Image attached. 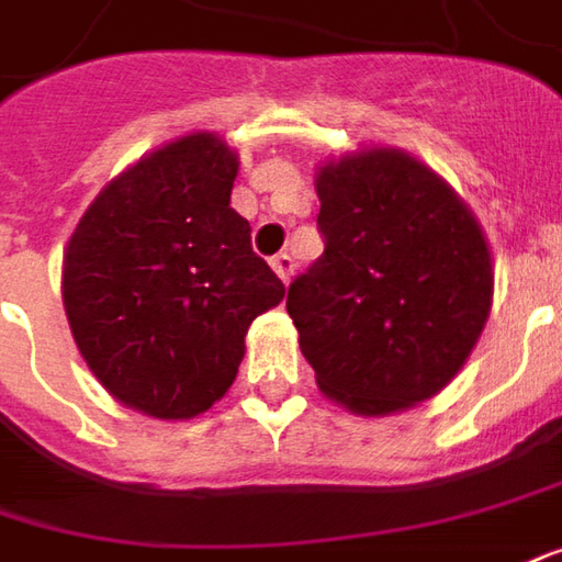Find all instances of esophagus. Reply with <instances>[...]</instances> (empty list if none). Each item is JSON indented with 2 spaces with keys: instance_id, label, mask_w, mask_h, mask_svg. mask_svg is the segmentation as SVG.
I'll use <instances>...</instances> for the list:
<instances>
[{
  "instance_id": "obj_1",
  "label": "esophagus",
  "mask_w": 562,
  "mask_h": 562,
  "mask_svg": "<svg viewBox=\"0 0 562 562\" xmlns=\"http://www.w3.org/2000/svg\"><path fill=\"white\" fill-rule=\"evenodd\" d=\"M270 265H273V270H277V277H280L282 282L292 280V273H295V261H292V255H285V251H282V255H277Z\"/></svg>"
}]
</instances>
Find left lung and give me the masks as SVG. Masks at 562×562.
<instances>
[{"instance_id": "obj_1", "label": "left lung", "mask_w": 562, "mask_h": 562, "mask_svg": "<svg viewBox=\"0 0 562 562\" xmlns=\"http://www.w3.org/2000/svg\"><path fill=\"white\" fill-rule=\"evenodd\" d=\"M326 249L285 311L319 391L360 415L415 406L471 357L492 255L468 205L409 153H353L316 175Z\"/></svg>"}]
</instances>
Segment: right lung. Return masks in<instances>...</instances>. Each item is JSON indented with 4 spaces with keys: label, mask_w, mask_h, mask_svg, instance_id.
<instances>
[{
    "label": "right lung",
    "mask_w": 562,
    "mask_h": 562,
    "mask_svg": "<svg viewBox=\"0 0 562 562\" xmlns=\"http://www.w3.org/2000/svg\"><path fill=\"white\" fill-rule=\"evenodd\" d=\"M236 156L187 135L144 156L91 202L64 255V307L94 378L153 418L221 400L251 319L285 295L231 209Z\"/></svg>",
    "instance_id": "1"
}]
</instances>
